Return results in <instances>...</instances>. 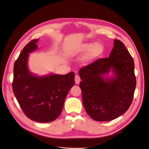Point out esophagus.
<instances>
[{
	"mask_svg": "<svg viewBox=\"0 0 149 149\" xmlns=\"http://www.w3.org/2000/svg\"><path fill=\"white\" fill-rule=\"evenodd\" d=\"M80 81H81V78H80L79 76L78 75H76L75 76V83L77 84H78L79 83V82H80Z\"/></svg>",
	"mask_w": 149,
	"mask_h": 149,
	"instance_id": "34e87169",
	"label": "esophagus"
}]
</instances>
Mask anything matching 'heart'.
<instances>
[{"label": "heart", "instance_id": "1", "mask_svg": "<svg viewBox=\"0 0 149 149\" xmlns=\"http://www.w3.org/2000/svg\"><path fill=\"white\" fill-rule=\"evenodd\" d=\"M85 56V60L88 61L95 57L101 50V46L99 44H96L94 46L90 43L83 44L76 47L71 52V55H77L78 53H81L88 51Z\"/></svg>", "mask_w": 149, "mask_h": 149}]
</instances>
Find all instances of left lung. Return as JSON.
Returning a JSON list of instances; mask_svg holds the SVG:
<instances>
[{
	"label": "left lung",
	"mask_w": 149,
	"mask_h": 149,
	"mask_svg": "<svg viewBox=\"0 0 149 149\" xmlns=\"http://www.w3.org/2000/svg\"><path fill=\"white\" fill-rule=\"evenodd\" d=\"M111 70L114 77L103 75ZM83 103L87 114L97 121H108L120 116L129 109L136 87L134 60L120 40H114L109 57L100 58L81 68Z\"/></svg>",
	"instance_id": "obj_1"
}]
</instances>
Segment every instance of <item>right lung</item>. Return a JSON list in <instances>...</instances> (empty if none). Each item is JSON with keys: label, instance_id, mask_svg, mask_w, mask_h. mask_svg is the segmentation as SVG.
Here are the masks:
<instances>
[{"label": "right lung", "instance_id": "1", "mask_svg": "<svg viewBox=\"0 0 149 149\" xmlns=\"http://www.w3.org/2000/svg\"><path fill=\"white\" fill-rule=\"evenodd\" d=\"M38 40L30 42L16 60L12 89L25 115L33 120L46 123L61 115L68 93L75 84V74L73 72L43 77L32 74L27 67L28 58L29 53L37 49Z\"/></svg>", "mask_w": 149, "mask_h": 149}]
</instances>
